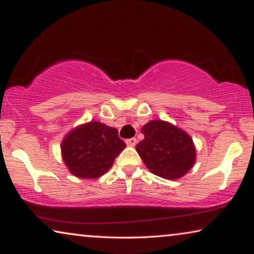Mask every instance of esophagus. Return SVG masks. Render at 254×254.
<instances>
[{"instance_id":"esophagus-1","label":"esophagus","mask_w":254,"mask_h":254,"mask_svg":"<svg viewBox=\"0 0 254 254\" xmlns=\"http://www.w3.org/2000/svg\"><path fill=\"white\" fill-rule=\"evenodd\" d=\"M136 143H137V140L135 137H130V138H127V140H126V144L129 145V147H134V145Z\"/></svg>"}]
</instances>
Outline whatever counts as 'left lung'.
Here are the masks:
<instances>
[{
  "mask_svg": "<svg viewBox=\"0 0 254 254\" xmlns=\"http://www.w3.org/2000/svg\"><path fill=\"white\" fill-rule=\"evenodd\" d=\"M144 138L136 145L150 172L165 179H178L195 163V147L186 131L162 120H151L141 129Z\"/></svg>",
  "mask_w": 254,
  "mask_h": 254,
  "instance_id": "8db88e82",
  "label": "left lung"
}]
</instances>
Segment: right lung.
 I'll return each mask as SVG.
<instances>
[{
    "mask_svg": "<svg viewBox=\"0 0 254 254\" xmlns=\"http://www.w3.org/2000/svg\"><path fill=\"white\" fill-rule=\"evenodd\" d=\"M126 147L116 128L98 121L81 125L65 135L61 144L62 158L75 177L95 179L112 166Z\"/></svg>",
    "mask_w": 254,
    "mask_h": 254,
    "instance_id": "1",
    "label": "right lung"
}]
</instances>
